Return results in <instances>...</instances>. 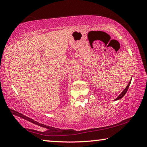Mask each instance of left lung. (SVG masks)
<instances>
[{"label": "left lung", "mask_w": 147, "mask_h": 147, "mask_svg": "<svg viewBox=\"0 0 147 147\" xmlns=\"http://www.w3.org/2000/svg\"><path fill=\"white\" fill-rule=\"evenodd\" d=\"M131 78H132V77H131ZM131 80H130V82L128 83V86H126V88L124 89V91L122 92V93L119 94V95L117 96V98H116L115 99V100H119V99H121V98H122L123 97V96H124V94H125L126 93V92H127V91H128V87H129V86H130V83H131Z\"/></svg>", "instance_id": "8db88e82"}]
</instances>
